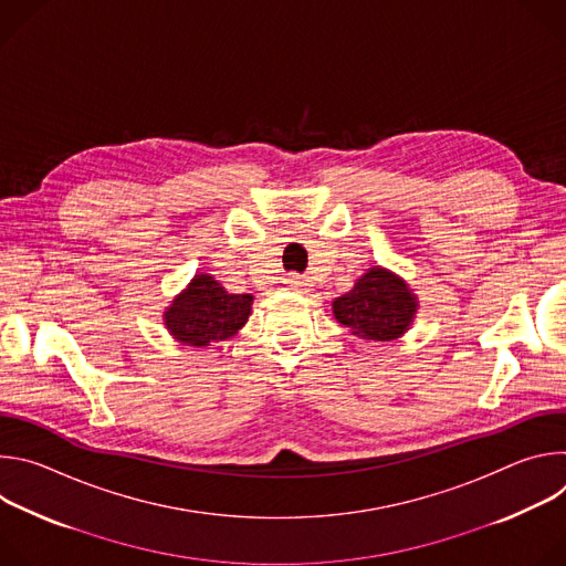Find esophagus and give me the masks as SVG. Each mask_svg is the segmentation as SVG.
<instances>
[{"mask_svg": "<svg viewBox=\"0 0 566 566\" xmlns=\"http://www.w3.org/2000/svg\"><path fill=\"white\" fill-rule=\"evenodd\" d=\"M284 282H286L289 286H293V289H302V286H308V280H306L304 275H300V273H289Z\"/></svg>", "mask_w": 566, "mask_h": 566, "instance_id": "1", "label": "esophagus"}]
</instances>
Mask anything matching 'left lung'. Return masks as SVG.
<instances>
[{
	"instance_id": "obj_1",
	"label": "left lung",
	"mask_w": 566,
	"mask_h": 566,
	"mask_svg": "<svg viewBox=\"0 0 566 566\" xmlns=\"http://www.w3.org/2000/svg\"><path fill=\"white\" fill-rule=\"evenodd\" d=\"M417 311L408 284L382 269H369L349 293L334 300V313L352 334L387 343L406 334Z\"/></svg>"
}]
</instances>
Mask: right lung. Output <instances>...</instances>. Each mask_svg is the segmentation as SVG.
Here are the masks:
<instances>
[{
  "label": "right lung",
  "mask_w": 566,
  "mask_h": 566,
  "mask_svg": "<svg viewBox=\"0 0 566 566\" xmlns=\"http://www.w3.org/2000/svg\"><path fill=\"white\" fill-rule=\"evenodd\" d=\"M253 295L228 293L214 277L197 275L166 311L170 334L192 347L223 340L247 325Z\"/></svg>",
  "instance_id": "obj_1"
}]
</instances>
